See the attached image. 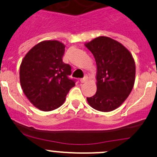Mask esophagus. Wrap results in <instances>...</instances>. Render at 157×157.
Masks as SVG:
<instances>
[{
    "instance_id": "34e87169",
    "label": "esophagus",
    "mask_w": 157,
    "mask_h": 157,
    "mask_svg": "<svg viewBox=\"0 0 157 157\" xmlns=\"http://www.w3.org/2000/svg\"><path fill=\"white\" fill-rule=\"evenodd\" d=\"M87 79H88V78H87V77H85V78H81L80 79V82H81V83H84V82H86Z\"/></svg>"
}]
</instances>
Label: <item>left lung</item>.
Segmentation results:
<instances>
[{"label": "left lung", "instance_id": "8db88e82", "mask_svg": "<svg viewBox=\"0 0 157 157\" xmlns=\"http://www.w3.org/2000/svg\"><path fill=\"white\" fill-rule=\"evenodd\" d=\"M85 46L93 54L97 65V91L87 98V101L97 111H114L133 89L136 74L133 56L121 43L108 36L96 37Z\"/></svg>", "mask_w": 157, "mask_h": 157}]
</instances>
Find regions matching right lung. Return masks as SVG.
<instances>
[{"instance_id":"obj_1","label":"right lung","mask_w":157,"mask_h":157,"mask_svg":"<svg viewBox=\"0 0 157 157\" xmlns=\"http://www.w3.org/2000/svg\"><path fill=\"white\" fill-rule=\"evenodd\" d=\"M65 47L58 40L42 41L29 49L21 62V88L30 103L40 111L59 108L75 85L68 78L71 66L63 62Z\"/></svg>"}]
</instances>
